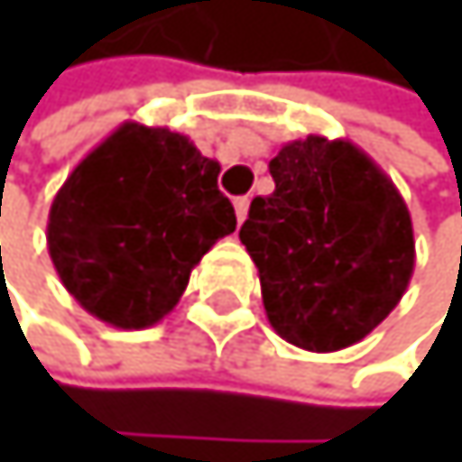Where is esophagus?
I'll return each instance as SVG.
<instances>
[{"instance_id": "34e87169", "label": "esophagus", "mask_w": 462, "mask_h": 462, "mask_svg": "<svg viewBox=\"0 0 462 462\" xmlns=\"http://www.w3.org/2000/svg\"><path fill=\"white\" fill-rule=\"evenodd\" d=\"M246 213H249V197H238L236 199V216H238V221H244Z\"/></svg>"}]
</instances>
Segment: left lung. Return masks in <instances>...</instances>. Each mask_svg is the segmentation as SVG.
Here are the masks:
<instances>
[{
    "instance_id": "8db88e82",
    "label": "left lung",
    "mask_w": 462,
    "mask_h": 462,
    "mask_svg": "<svg viewBox=\"0 0 462 462\" xmlns=\"http://www.w3.org/2000/svg\"><path fill=\"white\" fill-rule=\"evenodd\" d=\"M269 171L274 193L252 199L238 233L257 265L265 316L299 349H346L411 285V210L393 180L344 138L291 141Z\"/></svg>"
}]
</instances>
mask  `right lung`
Wrapping results in <instances>:
<instances>
[{"label":"right lung","mask_w":462,"mask_h":462,"mask_svg":"<svg viewBox=\"0 0 462 462\" xmlns=\"http://www.w3.org/2000/svg\"><path fill=\"white\" fill-rule=\"evenodd\" d=\"M221 166L185 135L124 121L55 193L46 246L79 308L118 329L166 319L210 246L236 233Z\"/></svg>","instance_id":"1"}]
</instances>
